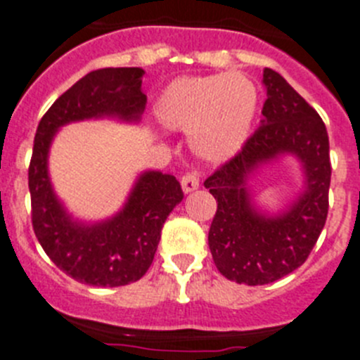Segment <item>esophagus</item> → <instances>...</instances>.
Returning <instances> with one entry per match:
<instances>
[{"instance_id":"1","label":"esophagus","mask_w":360,"mask_h":360,"mask_svg":"<svg viewBox=\"0 0 360 360\" xmlns=\"http://www.w3.org/2000/svg\"><path fill=\"white\" fill-rule=\"evenodd\" d=\"M181 188H183L184 193L195 192L197 188H199V176H197V174H193V172L183 176V179H181Z\"/></svg>"}]
</instances>
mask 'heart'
<instances>
[{
  "label": "heart",
  "mask_w": 360,
  "mask_h": 360,
  "mask_svg": "<svg viewBox=\"0 0 360 360\" xmlns=\"http://www.w3.org/2000/svg\"><path fill=\"white\" fill-rule=\"evenodd\" d=\"M260 95L238 71L177 77L165 86L152 115L167 131L188 132L199 160L220 165L240 154L257 122Z\"/></svg>",
  "instance_id": "1"
}]
</instances>
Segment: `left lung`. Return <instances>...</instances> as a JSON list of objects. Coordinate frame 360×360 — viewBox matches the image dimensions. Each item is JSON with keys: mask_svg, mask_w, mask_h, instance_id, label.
Here are the masks:
<instances>
[{"mask_svg": "<svg viewBox=\"0 0 360 360\" xmlns=\"http://www.w3.org/2000/svg\"><path fill=\"white\" fill-rule=\"evenodd\" d=\"M267 91L260 127L229 163L204 181L217 199L208 233L213 262L236 283L265 285L309 258L328 213L330 145L323 120L280 73L264 70ZM283 157L300 165L304 183L276 212L260 207L250 186L262 167Z\"/></svg>", "mask_w": 360, "mask_h": 360, "instance_id": "left-lung-1", "label": "left lung"}]
</instances>
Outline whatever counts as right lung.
<instances>
[{
  "mask_svg": "<svg viewBox=\"0 0 360 360\" xmlns=\"http://www.w3.org/2000/svg\"><path fill=\"white\" fill-rule=\"evenodd\" d=\"M143 75L141 68H103L87 73L55 100L35 132L28 168L35 236L51 262L80 283L120 287L140 280L154 260L165 220L183 200L176 177L143 170L115 215L82 220L66 208L51 183L48 158L64 125L86 120L140 124L147 103Z\"/></svg>",
  "mask_w": 360,
  "mask_h": 360,
  "instance_id": "add662e5",
  "label": "right lung"
}]
</instances>
